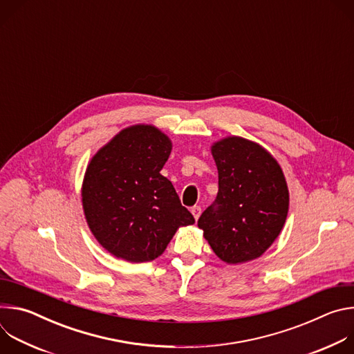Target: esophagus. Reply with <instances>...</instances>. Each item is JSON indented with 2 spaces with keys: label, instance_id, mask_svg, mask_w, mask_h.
Listing matches in <instances>:
<instances>
[{
  "label": "esophagus",
  "instance_id": "esophagus-1",
  "mask_svg": "<svg viewBox=\"0 0 354 354\" xmlns=\"http://www.w3.org/2000/svg\"><path fill=\"white\" fill-rule=\"evenodd\" d=\"M190 212H192L194 220H198V217H200V214H201V207H200V206H194V207H192Z\"/></svg>",
  "mask_w": 354,
  "mask_h": 354
}]
</instances>
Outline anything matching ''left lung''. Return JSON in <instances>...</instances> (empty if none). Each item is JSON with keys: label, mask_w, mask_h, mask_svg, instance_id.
Masks as SVG:
<instances>
[{"label": "left lung", "mask_w": 354, "mask_h": 354, "mask_svg": "<svg viewBox=\"0 0 354 354\" xmlns=\"http://www.w3.org/2000/svg\"><path fill=\"white\" fill-rule=\"evenodd\" d=\"M212 154L218 169V193L197 225L225 263L254 261L286 223L290 198L284 174L269 151L242 137L214 142Z\"/></svg>", "instance_id": "8db88e82"}]
</instances>
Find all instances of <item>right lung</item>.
<instances>
[{
	"label": "right lung",
	"instance_id": "right-lung-1",
	"mask_svg": "<svg viewBox=\"0 0 354 354\" xmlns=\"http://www.w3.org/2000/svg\"><path fill=\"white\" fill-rule=\"evenodd\" d=\"M172 142L149 124L122 130L88 164L82 209L96 241L116 258L149 262L179 227L194 223L171 180L160 174Z\"/></svg>",
	"mask_w": 354,
	"mask_h": 354
}]
</instances>
